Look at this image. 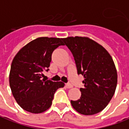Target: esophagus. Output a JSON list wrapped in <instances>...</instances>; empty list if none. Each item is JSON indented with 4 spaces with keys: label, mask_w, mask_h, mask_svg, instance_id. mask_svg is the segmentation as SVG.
<instances>
[{
    "label": "esophagus",
    "mask_w": 129,
    "mask_h": 129,
    "mask_svg": "<svg viewBox=\"0 0 129 129\" xmlns=\"http://www.w3.org/2000/svg\"><path fill=\"white\" fill-rule=\"evenodd\" d=\"M66 88H68V89H70V88H72L73 87V85L71 84V83H66Z\"/></svg>",
    "instance_id": "1"
}]
</instances>
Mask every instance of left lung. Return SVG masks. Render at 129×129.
<instances>
[{
    "label": "left lung",
    "instance_id": "8db88e82",
    "mask_svg": "<svg viewBox=\"0 0 129 129\" xmlns=\"http://www.w3.org/2000/svg\"><path fill=\"white\" fill-rule=\"evenodd\" d=\"M73 56L77 74L82 75L84 86L80 99L71 101L80 114L92 115L102 111L115 93L117 73L114 61L107 50L85 37L63 38Z\"/></svg>",
    "mask_w": 129,
    "mask_h": 129
}]
</instances>
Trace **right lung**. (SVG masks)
<instances>
[{
	"label": "right lung",
	"mask_w": 129,
	"mask_h": 129,
	"mask_svg": "<svg viewBox=\"0 0 129 129\" xmlns=\"http://www.w3.org/2000/svg\"><path fill=\"white\" fill-rule=\"evenodd\" d=\"M62 38L42 37L34 40L19 51L12 62L10 86L21 108L31 113H41L49 108L54 95L62 82L42 79L43 71H49L52 54L64 45Z\"/></svg>",
	"instance_id": "right-lung-1"
}]
</instances>
